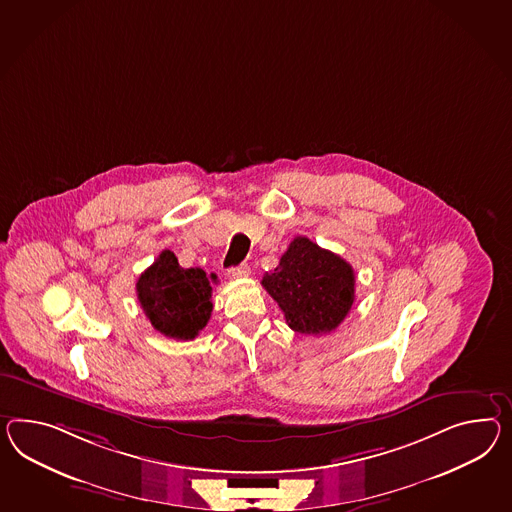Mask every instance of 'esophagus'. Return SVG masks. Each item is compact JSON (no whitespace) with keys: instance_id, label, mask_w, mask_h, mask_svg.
I'll list each match as a JSON object with an SVG mask.
<instances>
[{"instance_id":"obj_1","label":"esophagus","mask_w":512,"mask_h":512,"mask_svg":"<svg viewBox=\"0 0 512 512\" xmlns=\"http://www.w3.org/2000/svg\"><path fill=\"white\" fill-rule=\"evenodd\" d=\"M249 275V265H237V267L228 269V276H230V278H247Z\"/></svg>"}]
</instances>
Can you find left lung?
Listing matches in <instances>:
<instances>
[{"instance_id":"1","label":"left lung","mask_w":512,"mask_h":512,"mask_svg":"<svg viewBox=\"0 0 512 512\" xmlns=\"http://www.w3.org/2000/svg\"><path fill=\"white\" fill-rule=\"evenodd\" d=\"M262 286L278 302L291 330L321 336L340 327L354 302V271L338 254L308 237L289 243Z\"/></svg>"}]
</instances>
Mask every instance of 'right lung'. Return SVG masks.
Segmentation results:
<instances>
[{
    "label": "right lung",
    "mask_w": 512,
    "mask_h": 512,
    "mask_svg": "<svg viewBox=\"0 0 512 512\" xmlns=\"http://www.w3.org/2000/svg\"><path fill=\"white\" fill-rule=\"evenodd\" d=\"M211 284L217 275L200 267L184 269L171 250H163L137 280V299L152 327L167 338L195 340L210 321Z\"/></svg>",
    "instance_id": "add662e5"
}]
</instances>
